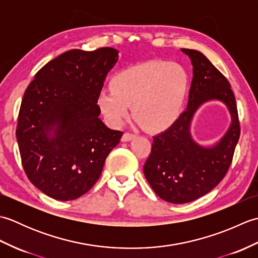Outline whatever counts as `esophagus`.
I'll return each instance as SVG.
<instances>
[{
    "instance_id": "esophagus-1",
    "label": "esophagus",
    "mask_w": 258,
    "mask_h": 258,
    "mask_svg": "<svg viewBox=\"0 0 258 258\" xmlns=\"http://www.w3.org/2000/svg\"><path fill=\"white\" fill-rule=\"evenodd\" d=\"M134 138H135L134 134L126 132V133H124L123 136H122V142H128V141H131V140H133Z\"/></svg>"
}]
</instances>
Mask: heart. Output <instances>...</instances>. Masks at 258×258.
Masks as SVG:
<instances>
[{
  "label": "heart",
  "instance_id": "b5f03b06",
  "mask_svg": "<svg viewBox=\"0 0 258 258\" xmlns=\"http://www.w3.org/2000/svg\"><path fill=\"white\" fill-rule=\"evenodd\" d=\"M113 87L98 93L96 104L104 119L116 127L133 115L152 132L172 126L184 106L188 75L183 67L165 61H151L119 71Z\"/></svg>",
  "mask_w": 258,
  "mask_h": 258
}]
</instances>
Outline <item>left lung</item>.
Returning <instances> with one entry per match:
<instances>
[{"label":"left lung","mask_w":258,"mask_h":258,"mask_svg":"<svg viewBox=\"0 0 258 258\" xmlns=\"http://www.w3.org/2000/svg\"><path fill=\"white\" fill-rule=\"evenodd\" d=\"M182 52L193 65L187 108L171 127L153 138L151 154L143 167L153 190L173 204L200 199L221 182L231 166L240 134L236 101L227 79L204 54L188 48ZM213 99L226 104L232 123L216 145L205 148L191 139L189 128L198 107Z\"/></svg>","instance_id":"left-lung-1"}]
</instances>
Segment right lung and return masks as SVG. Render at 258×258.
I'll list each match as a JSON object with an SVG mask.
<instances>
[{
	"label": "right lung",
	"instance_id": "right-lung-1",
	"mask_svg": "<svg viewBox=\"0 0 258 258\" xmlns=\"http://www.w3.org/2000/svg\"><path fill=\"white\" fill-rule=\"evenodd\" d=\"M118 51L71 50L35 74L21 103L16 139L31 183L47 196L72 201L100 178L123 132L98 118L96 104Z\"/></svg>",
	"mask_w": 258,
	"mask_h": 258
}]
</instances>
